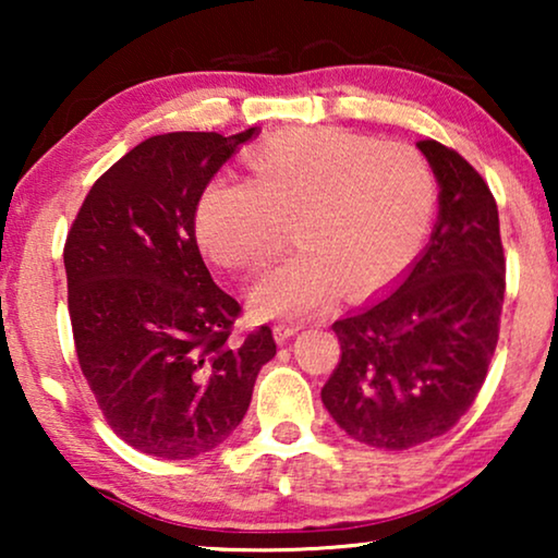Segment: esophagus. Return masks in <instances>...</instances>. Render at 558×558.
<instances>
[{"label":"esophagus","mask_w":558,"mask_h":558,"mask_svg":"<svg viewBox=\"0 0 558 558\" xmlns=\"http://www.w3.org/2000/svg\"><path fill=\"white\" fill-rule=\"evenodd\" d=\"M302 330V325H284V323H279V325H274V340L277 342H287L289 338H294L296 332Z\"/></svg>","instance_id":"1"}]
</instances>
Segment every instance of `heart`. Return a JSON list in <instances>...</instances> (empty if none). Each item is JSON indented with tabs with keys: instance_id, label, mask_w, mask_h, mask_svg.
Listing matches in <instances>:
<instances>
[{
	"instance_id": "1",
	"label": "heart",
	"mask_w": 558,
	"mask_h": 558,
	"mask_svg": "<svg viewBox=\"0 0 558 558\" xmlns=\"http://www.w3.org/2000/svg\"><path fill=\"white\" fill-rule=\"evenodd\" d=\"M251 180L220 174L203 190L195 233L226 269L258 266L281 223L296 246L248 292L258 317L310 315L338 294L365 296L407 269L429 228L437 185L414 147L335 126L292 129L258 144Z\"/></svg>"
}]
</instances>
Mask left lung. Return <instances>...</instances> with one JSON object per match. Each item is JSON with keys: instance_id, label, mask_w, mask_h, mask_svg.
<instances>
[{"instance_id": "8db88e82", "label": "left lung", "mask_w": 558, "mask_h": 558, "mask_svg": "<svg viewBox=\"0 0 558 558\" xmlns=\"http://www.w3.org/2000/svg\"><path fill=\"white\" fill-rule=\"evenodd\" d=\"M416 147L439 185L432 239L386 294L332 325L342 355L323 388L342 432L388 452L441 437L472 407L506 292L490 187L445 144Z\"/></svg>"}]
</instances>
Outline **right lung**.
Masks as SVG:
<instances>
[{"label": "right lung", "instance_id": "right-lung-1", "mask_svg": "<svg viewBox=\"0 0 558 558\" xmlns=\"http://www.w3.org/2000/svg\"><path fill=\"white\" fill-rule=\"evenodd\" d=\"M256 134L149 136L94 182L68 233L81 371L111 429L144 454L190 460L223 445L277 355L266 325L231 338L241 307L195 239L203 190Z\"/></svg>", "mask_w": 558, "mask_h": 558}]
</instances>
